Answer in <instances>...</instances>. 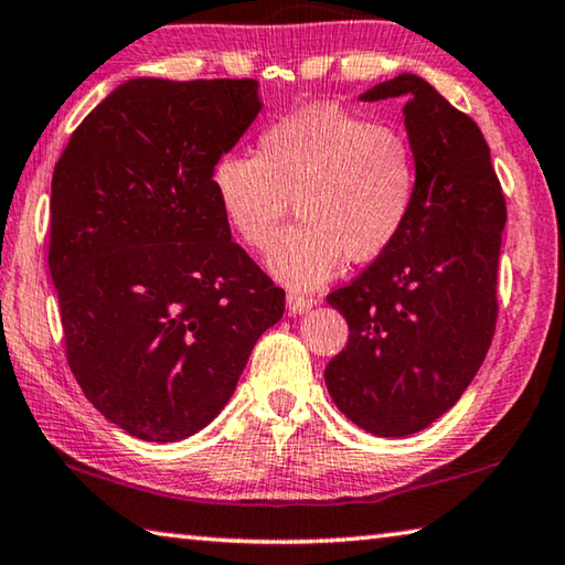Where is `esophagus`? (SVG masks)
I'll return each mask as SVG.
<instances>
[{
    "instance_id": "1",
    "label": "esophagus",
    "mask_w": 565,
    "mask_h": 565,
    "mask_svg": "<svg viewBox=\"0 0 565 565\" xmlns=\"http://www.w3.org/2000/svg\"><path fill=\"white\" fill-rule=\"evenodd\" d=\"M311 303L315 301H311L309 297H303V294H299V291L286 294V307H289L291 315H303V311L311 309Z\"/></svg>"
}]
</instances>
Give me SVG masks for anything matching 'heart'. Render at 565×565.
I'll list each match as a JSON object with an SVG mask.
<instances>
[{
    "label": "heart",
    "mask_w": 565,
    "mask_h": 565,
    "mask_svg": "<svg viewBox=\"0 0 565 565\" xmlns=\"http://www.w3.org/2000/svg\"><path fill=\"white\" fill-rule=\"evenodd\" d=\"M231 231L268 250L289 216L301 223L271 256V271L301 289L349 262H372L405 228L417 195V156L392 125L337 105H311L266 125L256 156L228 153L211 175Z\"/></svg>",
    "instance_id": "1"
}]
</instances>
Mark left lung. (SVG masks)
<instances>
[{"mask_svg":"<svg viewBox=\"0 0 565 565\" xmlns=\"http://www.w3.org/2000/svg\"><path fill=\"white\" fill-rule=\"evenodd\" d=\"M384 97L405 100L417 195L395 244L327 297L349 339L324 380L354 425L402 437L445 415L486 360L508 211L470 115L415 75L374 85L362 100Z\"/></svg>","mask_w":565,"mask_h":565,"instance_id":"1","label":"left lung"}]
</instances>
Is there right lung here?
<instances>
[{
  "instance_id": "add662e5",
  "label": "right lung",
  "mask_w": 565,
  "mask_h": 565,
  "mask_svg": "<svg viewBox=\"0 0 565 565\" xmlns=\"http://www.w3.org/2000/svg\"><path fill=\"white\" fill-rule=\"evenodd\" d=\"M256 79L140 77L77 125L52 173L65 356L125 433L175 443L234 395L286 294L236 241L213 166L262 110Z\"/></svg>"
}]
</instances>
